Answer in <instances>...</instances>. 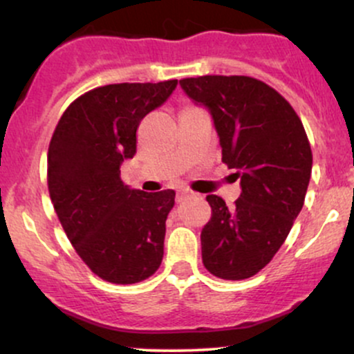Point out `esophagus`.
<instances>
[{"mask_svg":"<svg viewBox=\"0 0 354 354\" xmlns=\"http://www.w3.org/2000/svg\"><path fill=\"white\" fill-rule=\"evenodd\" d=\"M189 196H193V193H191V191H180V193H178V196H176V200L178 201H183V200H186V198H189Z\"/></svg>","mask_w":354,"mask_h":354,"instance_id":"esophagus-1","label":"esophagus"}]
</instances>
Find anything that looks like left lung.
<instances>
[{
	"label": "left lung",
	"instance_id": "obj_1",
	"mask_svg": "<svg viewBox=\"0 0 354 354\" xmlns=\"http://www.w3.org/2000/svg\"><path fill=\"white\" fill-rule=\"evenodd\" d=\"M194 104L208 109L223 163L236 169L241 194L228 208L208 194L211 219L201 231L203 265L221 279L263 270L290 233L310 185L313 154L291 104L250 76L180 81Z\"/></svg>",
	"mask_w": 354,
	"mask_h": 354
}]
</instances>
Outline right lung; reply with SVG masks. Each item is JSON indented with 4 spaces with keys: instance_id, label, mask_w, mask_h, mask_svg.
Segmentation results:
<instances>
[{
    "instance_id": "add662e5",
    "label": "right lung",
    "mask_w": 354,
    "mask_h": 354,
    "mask_svg": "<svg viewBox=\"0 0 354 354\" xmlns=\"http://www.w3.org/2000/svg\"><path fill=\"white\" fill-rule=\"evenodd\" d=\"M178 80L106 84L84 93L61 116L48 149V188L76 253L104 281L140 283L161 265L174 191L145 193L121 180L136 154L141 120Z\"/></svg>"
}]
</instances>
